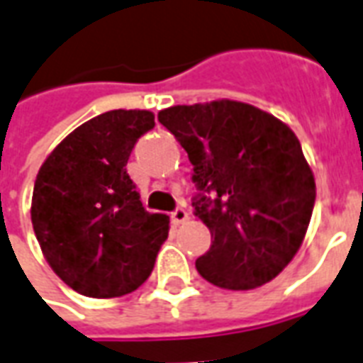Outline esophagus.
Here are the masks:
<instances>
[{
	"label": "esophagus",
	"mask_w": 363,
	"mask_h": 363,
	"mask_svg": "<svg viewBox=\"0 0 363 363\" xmlns=\"http://www.w3.org/2000/svg\"><path fill=\"white\" fill-rule=\"evenodd\" d=\"M171 220H173V223H184V221L189 220V212L184 210V208H177L173 213H171Z\"/></svg>",
	"instance_id": "34e87169"
}]
</instances>
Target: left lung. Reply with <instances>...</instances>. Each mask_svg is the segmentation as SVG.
Here are the masks:
<instances>
[{
  "label": "left lung",
  "instance_id": "left-lung-1",
  "mask_svg": "<svg viewBox=\"0 0 363 363\" xmlns=\"http://www.w3.org/2000/svg\"><path fill=\"white\" fill-rule=\"evenodd\" d=\"M192 163L194 216L212 233L198 257L204 280L225 289L267 284L301 247L315 179L284 122L251 104H179L157 114Z\"/></svg>",
  "mask_w": 363,
  "mask_h": 363
}]
</instances>
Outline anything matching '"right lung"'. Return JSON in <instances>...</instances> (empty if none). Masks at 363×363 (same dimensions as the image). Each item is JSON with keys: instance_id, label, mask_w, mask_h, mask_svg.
<instances>
[{"instance_id": "1", "label": "right lung", "mask_w": 363, "mask_h": 363, "mask_svg": "<svg viewBox=\"0 0 363 363\" xmlns=\"http://www.w3.org/2000/svg\"><path fill=\"white\" fill-rule=\"evenodd\" d=\"M150 111H108L75 128L36 174L30 220L52 270L87 297H120L150 278L169 218L142 206L126 173Z\"/></svg>"}]
</instances>
